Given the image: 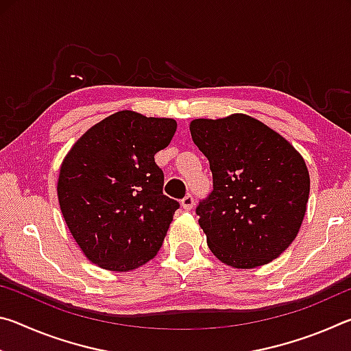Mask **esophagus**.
I'll return each instance as SVG.
<instances>
[{"instance_id": "1", "label": "esophagus", "mask_w": 351, "mask_h": 351, "mask_svg": "<svg viewBox=\"0 0 351 351\" xmlns=\"http://www.w3.org/2000/svg\"><path fill=\"white\" fill-rule=\"evenodd\" d=\"M193 203H195V201H193V197H192V195H187V197H184V198L181 199V206H182L184 209H186V210H190V209H192V207H193Z\"/></svg>"}]
</instances>
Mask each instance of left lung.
I'll return each mask as SVG.
<instances>
[{
  "mask_svg": "<svg viewBox=\"0 0 351 351\" xmlns=\"http://www.w3.org/2000/svg\"><path fill=\"white\" fill-rule=\"evenodd\" d=\"M190 134L213 175V192L197 207L207 246L235 269L268 265L304 221L310 197L305 159L276 130L243 112L193 119Z\"/></svg>",
  "mask_w": 351,
  "mask_h": 351,
  "instance_id": "8db88e82",
  "label": "left lung"
}]
</instances>
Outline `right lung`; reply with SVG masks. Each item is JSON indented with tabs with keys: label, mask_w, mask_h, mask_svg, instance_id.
<instances>
[{
	"label": "right lung",
	"mask_w": 351,
	"mask_h": 351,
	"mask_svg": "<svg viewBox=\"0 0 351 351\" xmlns=\"http://www.w3.org/2000/svg\"><path fill=\"white\" fill-rule=\"evenodd\" d=\"M178 123L122 110L86 130L63 158L58 204L83 255L99 268L127 272L161 249L180 207L162 193L154 154Z\"/></svg>",
	"instance_id": "right-lung-1"
}]
</instances>
